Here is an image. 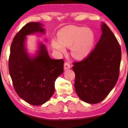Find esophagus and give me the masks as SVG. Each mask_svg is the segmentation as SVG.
Returning a JSON list of instances; mask_svg holds the SVG:
<instances>
[{
	"mask_svg": "<svg viewBox=\"0 0 128 128\" xmlns=\"http://www.w3.org/2000/svg\"><path fill=\"white\" fill-rule=\"evenodd\" d=\"M70 68H71L70 64H69V62H66L65 63H64V70L70 69Z\"/></svg>",
	"mask_w": 128,
	"mask_h": 128,
	"instance_id": "obj_1",
	"label": "esophagus"
}]
</instances>
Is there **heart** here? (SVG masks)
<instances>
[{
	"instance_id": "b5f03b06",
	"label": "heart",
	"mask_w": 128,
	"mask_h": 128,
	"mask_svg": "<svg viewBox=\"0 0 128 128\" xmlns=\"http://www.w3.org/2000/svg\"><path fill=\"white\" fill-rule=\"evenodd\" d=\"M59 40H52V45L59 52H66V47L72 46V54L76 58L83 59L92 50L94 41L93 32L85 27L68 26L59 31Z\"/></svg>"
}]
</instances>
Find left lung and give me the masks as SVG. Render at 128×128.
I'll list each match as a JSON object with an SVG mask.
<instances>
[{
	"mask_svg": "<svg viewBox=\"0 0 128 128\" xmlns=\"http://www.w3.org/2000/svg\"><path fill=\"white\" fill-rule=\"evenodd\" d=\"M95 48L80 62H73L74 87L82 100L97 104L105 99L116 84L120 75L121 48L106 23Z\"/></svg>",
	"mask_w": 128,
	"mask_h": 128,
	"instance_id": "obj_1",
	"label": "left lung"
}]
</instances>
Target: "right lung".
<instances>
[{"label":"right lung","instance_id":"1","mask_svg":"<svg viewBox=\"0 0 128 128\" xmlns=\"http://www.w3.org/2000/svg\"><path fill=\"white\" fill-rule=\"evenodd\" d=\"M42 24L30 22L17 33L10 46L8 70L14 88L22 100L33 106L46 102L55 92L56 78L64 72V60L52 59L46 49L41 44L38 55L31 58L24 47L26 36L44 32Z\"/></svg>","mask_w":128,"mask_h":128}]
</instances>
